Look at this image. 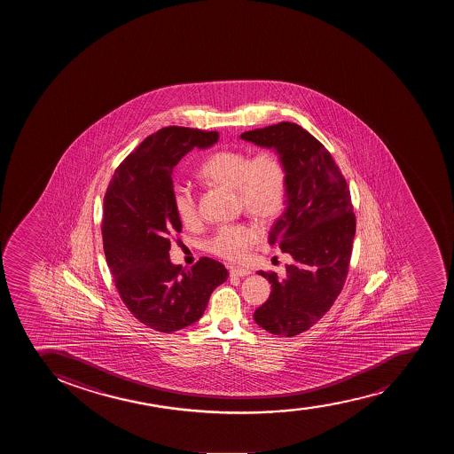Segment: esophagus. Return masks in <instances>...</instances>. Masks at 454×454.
<instances>
[{"mask_svg":"<svg viewBox=\"0 0 454 454\" xmlns=\"http://www.w3.org/2000/svg\"><path fill=\"white\" fill-rule=\"evenodd\" d=\"M230 274L231 277H246V275L250 274V270H246V268H231Z\"/></svg>","mask_w":454,"mask_h":454,"instance_id":"obj_1","label":"esophagus"}]
</instances>
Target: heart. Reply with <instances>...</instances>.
<instances>
[{
  "label": "heart",
  "instance_id": "heart-1",
  "mask_svg": "<svg viewBox=\"0 0 454 454\" xmlns=\"http://www.w3.org/2000/svg\"><path fill=\"white\" fill-rule=\"evenodd\" d=\"M198 176L208 184L234 189L244 210L263 223L277 219L287 202V167L283 157L270 149L253 157L239 149H220L202 161ZM171 204L186 228L200 222L197 200L188 186H173ZM259 239L261 232L253 224H226L207 241V250L226 261L239 262Z\"/></svg>",
  "mask_w": 454,
  "mask_h": 454
}]
</instances>
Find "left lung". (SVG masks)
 Returning <instances> with one entry per match:
<instances>
[{"label": "left lung", "instance_id": "1", "mask_svg": "<svg viewBox=\"0 0 454 454\" xmlns=\"http://www.w3.org/2000/svg\"><path fill=\"white\" fill-rule=\"evenodd\" d=\"M241 139L274 148L287 167V207L270 244L292 262L284 279L257 272L272 292L254 321L277 336H297L323 318L345 286L356 228L349 188L332 153L296 122L246 131Z\"/></svg>", "mask_w": 454, "mask_h": 454}]
</instances>
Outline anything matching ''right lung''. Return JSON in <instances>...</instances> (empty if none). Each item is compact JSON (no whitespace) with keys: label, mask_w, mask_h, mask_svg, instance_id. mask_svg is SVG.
I'll list each match as a JSON object with an SVG mask.
<instances>
[{"label":"right lung","mask_w":454,"mask_h":454,"mask_svg":"<svg viewBox=\"0 0 454 454\" xmlns=\"http://www.w3.org/2000/svg\"><path fill=\"white\" fill-rule=\"evenodd\" d=\"M217 139V131L164 127L124 158L105 193L102 237L115 288L133 317L157 332L201 318L211 293L230 275L210 257L184 270L168 256L182 231L171 204L173 170L189 151Z\"/></svg>","instance_id":"1"}]
</instances>
